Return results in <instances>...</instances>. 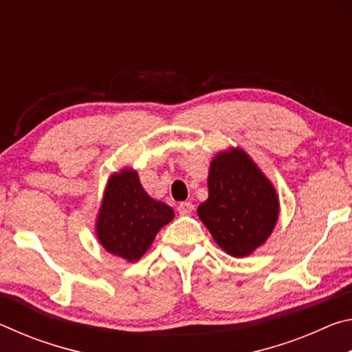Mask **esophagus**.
Here are the masks:
<instances>
[{"instance_id": "1", "label": "esophagus", "mask_w": 352, "mask_h": 352, "mask_svg": "<svg viewBox=\"0 0 352 352\" xmlns=\"http://www.w3.org/2000/svg\"><path fill=\"white\" fill-rule=\"evenodd\" d=\"M178 212L182 214V216H188V214H190L194 211V205L190 204V201H182L180 205H178Z\"/></svg>"}]
</instances>
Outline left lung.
I'll return each mask as SVG.
<instances>
[{"mask_svg":"<svg viewBox=\"0 0 352 352\" xmlns=\"http://www.w3.org/2000/svg\"><path fill=\"white\" fill-rule=\"evenodd\" d=\"M197 214L217 245L245 258L264 245L279 217L273 183L241 147L217 152L208 172V199Z\"/></svg>","mask_w":352,"mask_h":352,"instance_id":"8db88e82","label":"left lung"}]
</instances>
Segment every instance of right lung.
I'll return each mask as SVG.
<instances>
[{
  "label": "right lung",
  "instance_id": "obj_1",
  "mask_svg": "<svg viewBox=\"0 0 352 352\" xmlns=\"http://www.w3.org/2000/svg\"><path fill=\"white\" fill-rule=\"evenodd\" d=\"M175 217L174 210L148 195L133 168L113 172L96 217V236L107 252L136 262L155 236Z\"/></svg>",
  "mask_w": 352,
  "mask_h": 352
}]
</instances>
